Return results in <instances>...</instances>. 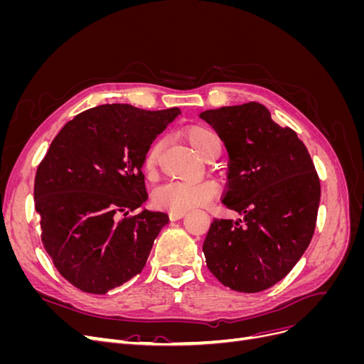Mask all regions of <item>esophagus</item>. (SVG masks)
<instances>
[{
	"instance_id": "34e87169",
	"label": "esophagus",
	"mask_w": 364,
	"mask_h": 364,
	"mask_svg": "<svg viewBox=\"0 0 364 364\" xmlns=\"http://www.w3.org/2000/svg\"><path fill=\"white\" fill-rule=\"evenodd\" d=\"M168 215H170L171 220H179V218L186 215V211H171Z\"/></svg>"
}]
</instances>
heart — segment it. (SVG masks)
<instances>
[{
    "label": "heart",
    "instance_id": "b5f03b06",
    "mask_svg": "<svg viewBox=\"0 0 364 364\" xmlns=\"http://www.w3.org/2000/svg\"><path fill=\"white\" fill-rule=\"evenodd\" d=\"M183 136L200 156L208 159L220 151V139L213 129L203 124H190L183 129ZM164 147V139H156L146 151L142 159V170L151 176L156 171L159 155ZM217 193V185L209 181L202 182H167L153 193V202L158 208L167 211H188L203 206Z\"/></svg>",
    "mask_w": 364,
    "mask_h": 364
}]
</instances>
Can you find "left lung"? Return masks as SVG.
Wrapping results in <instances>:
<instances>
[{
  "mask_svg": "<svg viewBox=\"0 0 364 364\" xmlns=\"http://www.w3.org/2000/svg\"><path fill=\"white\" fill-rule=\"evenodd\" d=\"M229 153L222 202L245 214L214 218L203 241L206 266L230 290L273 287L301 259L314 234L321 181L304 142L257 102L200 114Z\"/></svg>",
  "mask_w": 364,
  "mask_h": 364,
  "instance_id": "1",
  "label": "left lung"
}]
</instances>
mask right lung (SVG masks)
<instances>
[{
	"mask_svg": "<svg viewBox=\"0 0 364 364\" xmlns=\"http://www.w3.org/2000/svg\"><path fill=\"white\" fill-rule=\"evenodd\" d=\"M179 114L103 105L53 139L36 171L35 208L43 249L75 289L105 294L144 269L168 215L129 214L147 200L146 151Z\"/></svg>",
	"mask_w": 364,
	"mask_h": 364,
	"instance_id": "add662e5",
	"label": "right lung"
}]
</instances>
